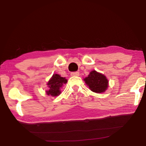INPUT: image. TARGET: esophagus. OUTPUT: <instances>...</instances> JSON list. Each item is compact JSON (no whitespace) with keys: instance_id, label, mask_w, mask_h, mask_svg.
<instances>
[{"instance_id":"1","label":"esophagus","mask_w":146,"mask_h":146,"mask_svg":"<svg viewBox=\"0 0 146 146\" xmlns=\"http://www.w3.org/2000/svg\"><path fill=\"white\" fill-rule=\"evenodd\" d=\"M79 75H80V74H79V72H78V71H75V72L71 73V76H79Z\"/></svg>"}]
</instances>
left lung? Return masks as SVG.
Instances as JSON below:
<instances>
[{
  "label": "left lung",
  "mask_w": 146,
  "mask_h": 146,
  "mask_svg": "<svg viewBox=\"0 0 146 146\" xmlns=\"http://www.w3.org/2000/svg\"><path fill=\"white\" fill-rule=\"evenodd\" d=\"M84 80L91 91L97 93L105 92L109 86V81L106 76L95 70L91 71L88 76L84 78Z\"/></svg>",
  "instance_id": "1"
}]
</instances>
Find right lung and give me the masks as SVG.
I'll use <instances>...</instances> for the list:
<instances>
[{
  "instance_id": "1",
  "label": "right lung",
  "mask_w": 146,
  "mask_h": 146,
  "mask_svg": "<svg viewBox=\"0 0 146 146\" xmlns=\"http://www.w3.org/2000/svg\"><path fill=\"white\" fill-rule=\"evenodd\" d=\"M67 82L68 80L65 77H62L58 74H53L47 83L48 90L46 91V94L51 97H57L61 93V89L64 84Z\"/></svg>"
}]
</instances>
